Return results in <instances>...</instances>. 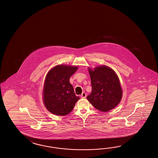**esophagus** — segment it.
Wrapping results in <instances>:
<instances>
[{
    "instance_id": "obj_1",
    "label": "esophagus",
    "mask_w": 158,
    "mask_h": 158,
    "mask_svg": "<svg viewBox=\"0 0 158 158\" xmlns=\"http://www.w3.org/2000/svg\"><path fill=\"white\" fill-rule=\"evenodd\" d=\"M81 97L82 98H86V93H85V92H82V94L81 95Z\"/></svg>"
}]
</instances>
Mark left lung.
Instances as JSON below:
<instances>
[{"label": "left lung", "instance_id": "obj_1", "mask_svg": "<svg viewBox=\"0 0 158 158\" xmlns=\"http://www.w3.org/2000/svg\"><path fill=\"white\" fill-rule=\"evenodd\" d=\"M92 92L87 99L95 108L106 112L115 108L122 98V88L117 75L106 66L89 69Z\"/></svg>", "mask_w": 158, "mask_h": 158}]
</instances>
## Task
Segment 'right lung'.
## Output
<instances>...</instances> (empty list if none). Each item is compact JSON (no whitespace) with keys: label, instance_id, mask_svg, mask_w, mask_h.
Here are the masks:
<instances>
[{"label":"right lung","instance_id":"right-lung-1","mask_svg":"<svg viewBox=\"0 0 158 158\" xmlns=\"http://www.w3.org/2000/svg\"><path fill=\"white\" fill-rule=\"evenodd\" d=\"M78 69L76 66L58 65L52 68L45 78L43 99L45 107L52 114L65 115L70 113L77 100L69 79Z\"/></svg>","mask_w":158,"mask_h":158}]
</instances>
